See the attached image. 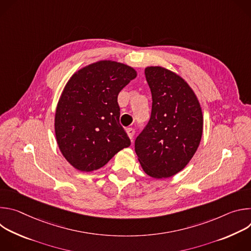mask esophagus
<instances>
[{
  "mask_svg": "<svg viewBox=\"0 0 251 251\" xmlns=\"http://www.w3.org/2000/svg\"><path fill=\"white\" fill-rule=\"evenodd\" d=\"M126 132H127L129 138L133 141V137H134V134H135V129H133V128H127V129H126Z\"/></svg>",
  "mask_w": 251,
  "mask_h": 251,
  "instance_id": "34e87169",
  "label": "esophagus"
}]
</instances>
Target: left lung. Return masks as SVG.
<instances>
[{
    "label": "left lung",
    "instance_id": "obj_1",
    "mask_svg": "<svg viewBox=\"0 0 251 251\" xmlns=\"http://www.w3.org/2000/svg\"><path fill=\"white\" fill-rule=\"evenodd\" d=\"M152 93L151 117L135 140V152L152 177H170L195 155L202 135V113L189 84L161 66L145 69Z\"/></svg>",
    "mask_w": 251,
    "mask_h": 251
}]
</instances>
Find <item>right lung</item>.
Here are the masks:
<instances>
[{
    "label": "right lung",
    "instance_id": "obj_1",
    "mask_svg": "<svg viewBox=\"0 0 251 251\" xmlns=\"http://www.w3.org/2000/svg\"><path fill=\"white\" fill-rule=\"evenodd\" d=\"M134 68L102 60L80 69L65 85L54 119L60 152L75 169L97 170L131 141L119 122V92L135 77Z\"/></svg>",
    "mask_w": 251,
    "mask_h": 251
}]
</instances>
